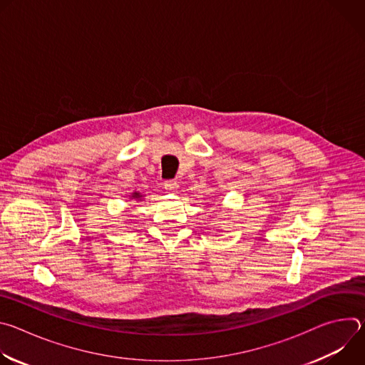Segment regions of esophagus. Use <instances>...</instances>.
<instances>
[{
    "label": "esophagus",
    "mask_w": 365,
    "mask_h": 365,
    "mask_svg": "<svg viewBox=\"0 0 365 365\" xmlns=\"http://www.w3.org/2000/svg\"><path fill=\"white\" fill-rule=\"evenodd\" d=\"M178 187H179V185H178L176 180H166V182H165V189H166V192H169V193L176 192Z\"/></svg>",
    "instance_id": "esophagus-1"
}]
</instances>
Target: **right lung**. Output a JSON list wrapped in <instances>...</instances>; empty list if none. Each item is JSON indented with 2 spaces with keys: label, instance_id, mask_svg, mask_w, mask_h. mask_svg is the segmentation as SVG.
Returning <instances> with one entry per match:
<instances>
[{
  "label": "right lung",
  "instance_id": "1",
  "mask_svg": "<svg viewBox=\"0 0 365 365\" xmlns=\"http://www.w3.org/2000/svg\"><path fill=\"white\" fill-rule=\"evenodd\" d=\"M134 196H135V197H137V196H140V195H138V193H135V195H134Z\"/></svg>",
  "mask_w": 365,
  "mask_h": 365
}]
</instances>
